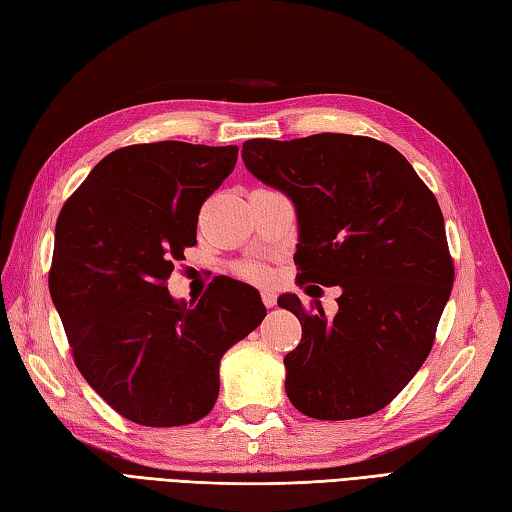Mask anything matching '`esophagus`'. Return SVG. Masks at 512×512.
<instances>
[{
	"mask_svg": "<svg viewBox=\"0 0 512 512\" xmlns=\"http://www.w3.org/2000/svg\"><path fill=\"white\" fill-rule=\"evenodd\" d=\"M261 301H264L266 307H272L277 303V294L272 290H261Z\"/></svg>",
	"mask_w": 512,
	"mask_h": 512,
	"instance_id": "obj_1",
	"label": "esophagus"
}]
</instances>
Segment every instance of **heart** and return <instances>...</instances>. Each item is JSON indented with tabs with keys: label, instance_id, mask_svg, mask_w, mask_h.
I'll list each match as a JSON object with an SVG mask.
<instances>
[{
	"label": "heart",
	"instance_id": "heart-1",
	"mask_svg": "<svg viewBox=\"0 0 512 512\" xmlns=\"http://www.w3.org/2000/svg\"><path fill=\"white\" fill-rule=\"evenodd\" d=\"M237 275L246 281L264 283L270 279V270L261 261H244V264L237 266Z\"/></svg>",
	"mask_w": 512,
	"mask_h": 512
}]
</instances>
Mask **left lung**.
Here are the masks:
<instances>
[{"mask_svg":"<svg viewBox=\"0 0 512 512\" xmlns=\"http://www.w3.org/2000/svg\"><path fill=\"white\" fill-rule=\"evenodd\" d=\"M242 159L294 200L299 283L342 288L334 318L279 296L303 327L283 358L292 406L320 421L386 408L430 355L454 283L432 189L399 150L362 135L248 139Z\"/></svg>","mask_w":512,"mask_h":512,"instance_id":"1","label":"left lung"}]
</instances>
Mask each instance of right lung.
<instances>
[{
  "label": "right lung",
  "mask_w": 512,
  "mask_h": 512,
  "mask_svg": "<svg viewBox=\"0 0 512 512\" xmlns=\"http://www.w3.org/2000/svg\"><path fill=\"white\" fill-rule=\"evenodd\" d=\"M237 146L157 141L117 148L58 213L50 294L89 386L124 419L194 423L218 399L224 351L264 320L251 285L216 277L198 303L168 292L196 244L198 213Z\"/></svg>",
  "instance_id": "obj_1"
}]
</instances>
